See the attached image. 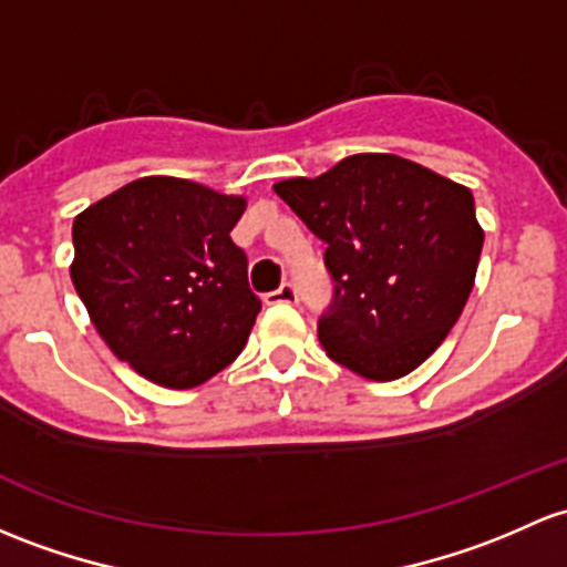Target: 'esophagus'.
I'll return each mask as SVG.
<instances>
[{"instance_id":"34e87169","label":"esophagus","mask_w":567,"mask_h":567,"mask_svg":"<svg viewBox=\"0 0 567 567\" xmlns=\"http://www.w3.org/2000/svg\"><path fill=\"white\" fill-rule=\"evenodd\" d=\"M296 301V288L293 285H279L277 290H274V293H268L266 296V303H293Z\"/></svg>"}]
</instances>
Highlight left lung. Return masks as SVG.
<instances>
[{
  "label": "left lung",
  "instance_id": "8db88e82",
  "mask_svg": "<svg viewBox=\"0 0 567 567\" xmlns=\"http://www.w3.org/2000/svg\"><path fill=\"white\" fill-rule=\"evenodd\" d=\"M274 193L329 244L333 312L320 320L329 359L389 383L443 344L475 285L484 228L470 187L413 159L369 152Z\"/></svg>",
  "mask_w": 567,
  "mask_h": 567
}]
</instances>
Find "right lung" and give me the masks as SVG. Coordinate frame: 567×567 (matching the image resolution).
Listing matches in <instances>:
<instances>
[{
  "instance_id": "add662e5",
  "label": "right lung",
  "mask_w": 567,
  "mask_h": 567,
  "mask_svg": "<svg viewBox=\"0 0 567 567\" xmlns=\"http://www.w3.org/2000/svg\"><path fill=\"white\" fill-rule=\"evenodd\" d=\"M247 198L143 176L75 217L70 279L116 359L163 389H195L236 361L260 299L230 238Z\"/></svg>"
}]
</instances>
